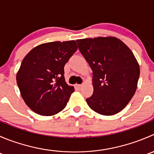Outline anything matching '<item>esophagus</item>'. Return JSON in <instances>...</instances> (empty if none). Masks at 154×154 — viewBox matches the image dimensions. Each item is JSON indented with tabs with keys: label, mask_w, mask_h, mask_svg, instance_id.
Returning <instances> with one entry per match:
<instances>
[{
	"label": "esophagus",
	"mask_w": 154,
	"mask_h": 154,
	"mask_svg": "<svg viewBox=\"0 0 154 154\" xmlns=\"http://www.w3.org/2000/svg\"><path fill=\"white\" fill-rule=\"evenodd\" d=\"M82 86H83V85H82V84H77V85H76V87H77L78 89H80V88H82Z\"/></svg>",
	"instance_id": "obj_1"
}]
</instances>
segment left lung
I'll list each match as a JSON object with an SVG mask.
<instances>
[{
	"mask_svg": "<svg viewBox=\"0 0 154 154\" xmlns=\"http://www.w3.org/2000/svg\"><path fill=\"white\" fill-rule=\"evenodd\" d=\"M79 50L92 70V95L88 106L112 116L127 106L136 92L140 68L134 54L114 36L77 39Z\"/></svg>",
	"mask_w": 154,
	"mask_h": 154,
	"instance_id": "obj_1",
	"label": "left lung"
}]
</instances>
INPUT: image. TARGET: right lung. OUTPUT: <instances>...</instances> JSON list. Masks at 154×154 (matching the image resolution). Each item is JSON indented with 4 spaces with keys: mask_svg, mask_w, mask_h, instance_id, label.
I'll list each match as a JSON object with an SVG mask.
<instances>
[{
    "mask_svg": "<svg viewBox=\"0 0 154 154\" xmlns=\"http://www.w3.org/2000/svg\"><path fill=\"white\" fill-rule=\"evenodd\" d=\"M74 40L39 45L25 56L16 74L27 106L41 116H54L66 106L74 88L65 80L64 66L77 50Z\"/></svg>",
    "mask_w": 154,
    "mask_h": 154,
    "instance_id": "obj_1",
    "label": "right lung"
}]
</instances>
